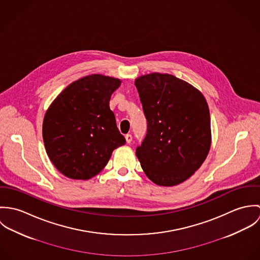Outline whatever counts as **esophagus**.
<instances>
[{
  "instance_id": "34e87169",
  "label": "esophagus",
  "mask_w": 260,
  "mask_h": 260,
  "mask_svg": "<svg viewBox=\"0 0 260 260\" xmlns=\"http://www.w3.org/2000/svg\"><path fill=\"white\" fill-rule=\"evenodd\" d=\"M125 139H126V142L127 143H131L132 142V135L131 134H127L125 136Z\"/></svg>"
}]
</instances>
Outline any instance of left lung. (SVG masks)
Wrapping results in <instances>:
<instances>
[{"label": "left lung", "instance_id": "1", "mask_svg": "<svg viewBox=\"0 0 260 260\" xmlns=\"http://www.w3.org/2000/svg\"><path fill=\"white\" fill-rule=\"evenodd\" d=\"M135 86L148 126L136 156L152 182L178 185L200 168L211 147L206 99L188 82L167 73L142 75Z\"/></svg>", "mask_w": 260, "mask_h": 260}]
</instances>
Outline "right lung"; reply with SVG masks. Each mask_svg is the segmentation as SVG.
Returning <instances> with one entry per match:
<instances>
[{
    "mask_svg": "<svg viewBox=\"0 0 260 260\" xmlns=\"http://www.w3.org/2000/svg\"><path fill=\"white\" fill-rule=\"evenodd\" d=\"M122 81L92 74L67 86L51 103L43 120L44 145L64 176L88 180L107 165L112 152L125 144L109 102Z\"/></svg>",
    "mask_w": 260,
    "mask_h": 260,
    "instance_id": "1",
    "label": "right lung"
}]
</instances>
